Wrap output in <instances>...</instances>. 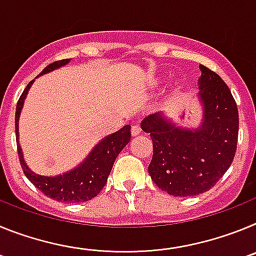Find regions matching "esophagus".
Masks as SVG:
<instances>
[{"instance_id":"esophagus-1","label":"esophagus","mask_w":256,"mask_h":256,"mask_svg":"<svg viewBox=\"0 0 256 256\" xmlns=\"http://www.w3.org/2000/svg\"><path fill=\"white\" fill-rule=\"evenodd\" d=\"M130 132H132V136H138L140 133H141V128H140V126L134 124V126H132V128H130Z\"/></svg>"}]
</instances>
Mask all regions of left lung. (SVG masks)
I'll return each mask as SVG.
<instances>
[{
    "label": "left lung",
    "instance_id": "8db88e82",
    "mask_svg": "<svg viewBox=\"0 0 256 256\" xmlns=\"http://www.w3.org/2000/svg\"><path fill=\"white\" fill-rule=\"evenodd\" d=\"M200 100L204 122L198 130H184L160 114L144 118L141 128L150 133L154 154L151 180L177 198L209 191L232 164L238 138V110L224 80L200 65Z\"/></svg>",
    "mask_w": 256,
    "mask_h": 256
}]
</instances>
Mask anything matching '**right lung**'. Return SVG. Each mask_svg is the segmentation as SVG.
Wrapping results in <instances>:
<instances>
[{
	"instance_id": "right-lung-1",
	"label": "right lung",
	"mask_w": 256,
	"mask_h": 256,
	"mask_svg": "<svg viewBox=\"0 0 256 256\" xmlns=\"http://www.w3.org/2000/svg\"><path fill=\"white\" fill-rule=\"evenodd\" d=\"M70 58L54 61L52 64L47 65L40 72V76L48 73L51 70L58 69V68L68 64ZM33 82H34V79L28 83L26 90L22 91L19 101H18L16 112H15L16 138L19 137V132H18L19 124H18V122H19L20 112H22V104H24L26 94H28L29 88ZM130 141V126H124L122 130L108 136L106 138H104L100 144H97L96 148L92 150V152L88 155L87 159L83 162V164L76 166L74 170L62 174V176H58V177H44V176L33 173L24 162L22 148H20L18 140L16 144L20 165H22V172L26 176V178L47 198L61 201V202H69V204L72 202L73 204V202L90 201L100 194V191L105 186V183L108 182V174L112 172V164L116 159L118 154L126 148V144H128Z\"/></svg>"
}]
</instances>
